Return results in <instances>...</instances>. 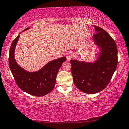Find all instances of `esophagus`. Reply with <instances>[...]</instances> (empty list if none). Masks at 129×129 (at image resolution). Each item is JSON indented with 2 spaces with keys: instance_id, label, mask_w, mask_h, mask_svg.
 Returning <instances> with one entry per match:
<instances>
[{
  "instance_id": "34e87169",
  "label": "esophagus",
  "mask_w": 129,
  "mask_h": 129,
  "mask_svg": "<svg viewBox=\"0 0 129 129\" xmlns=\"http://www.w3.org/2000/svg\"><path fill=\"white\" fill-rule=\"evenodd\" d=\"M73 57V55L71 52H67L66 54V58L67 60H70Z\"/></svg>"
}]
</instances>
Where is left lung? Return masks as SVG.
<instances>
[{
  "label": "left lung",
  "mask_w": 129,
  "mask_h": 129,
  "mask_svg": "<svg viewBox=\"0 0 129 129\" xmlns=\"http://www.w3.org/2000/svg\"><path fill=\"white\" fill-rule=\"evenodd\" d=\"M94 41L101 48L98 59L93 63L71 60V73L76 87L87 94H95L108 85L117 67L118 50L112 37L101 27L94 26Z\"/></svg>",
  "instance_id": "8db88e82"
}]
</instances>
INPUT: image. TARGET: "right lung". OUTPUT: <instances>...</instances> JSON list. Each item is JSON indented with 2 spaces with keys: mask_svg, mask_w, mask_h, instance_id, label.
<instances>
[{
  "mask_svg": "<svg viewBox=\"0 0 129 129\" xmlns=\"http://www.w3.org/2000/svg\"><path fill=\"white\" fill-rule=\"evenodd\" d=\"M19 38V35L12 42L8 57L10 69L15 81L18 87L27 93L37 96L45 95L53 90L57 73L66 58L62 57L51 61L37 72L29 73L25 71L17 64L14 58L15 49Z\"/></svg>",
  "mask_w": 129,
  "mask_h": 129,
  "instance_id": "1",
  "label": "right lung"
}]
</instances>
